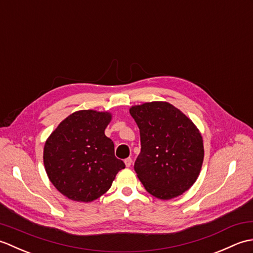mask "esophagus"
Returning <instances> with one entry per match:
<instances>
[{"mask_svg":"<svg viewBox=\"0 0 253 253\" xmlns=\"http://www.w3.org/2000/svg\"><path fill=\"white\" fill-rule=\"evenodd\" d=\"M124 162H125V165L127 166V168H129V166H130L131 163H132V160H131L130 158H127L125 161H124Z\"/></svg>","mask_w":253,"mask_h":253,"instance_id":"34e87169","label":"esophagus"}]
</instances>
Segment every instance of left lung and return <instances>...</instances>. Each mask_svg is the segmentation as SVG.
<instances>
[{
  "label": "left lung",
  "instance_id": "1",
  "mask_svg": "<svg viewBox=\"0 0 253 253\" xmlns=\"http://www.w3.org/2000/svg\"><path fill=\"white\" fill-rule=\"evenodd\" d=\"M130 115L140 130L135 170L146 190L162 200L180 196L195 184L204 157L201 133L168 102L135 105Z\"/></svg>",
  "mask_w": 253,
  "mask_h": 253
}]
</instances>
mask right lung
Listing matches in <instances>:
<instances>
[{
    "instance_id": "add662e5",
    "label": "right lung",
    "mask_w": 253,
    "mask_h": 253,
    "mask_svg": "<svg viewBox=\"0 0 253 253\" xmlns=\"http://www.w3.org/2000/svg\"><path fill=\"white\" fill-rule=\"evenodd\" d=\"M107 112L83 110L65 118L47 138L44 168L56 189L68 199L91 202L110 189L125 163L114 154V143L104 133Z\"/></svg>"
}]
</instances>
